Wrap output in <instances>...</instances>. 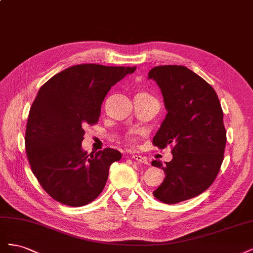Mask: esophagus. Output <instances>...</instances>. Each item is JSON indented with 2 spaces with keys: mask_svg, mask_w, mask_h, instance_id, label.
<instances>
[{
  "mask_svg": "<svg viewBox=\"0 0 253 253\" xmlns=\"http://www.w3.org/2000/svg\"><path fill=\"white\" fill-rule=\"evenodd\" d=\"M134 160H137V162H139L141 164H144V165H149V162H148V158H145L143 156H140V155H132L131 156Z\"/></svg>",
  "mask_w": 253,
  "mask_h": 253,
  "instance_id": "34e87169",
  "label": "esophagus"
}]
</instances>
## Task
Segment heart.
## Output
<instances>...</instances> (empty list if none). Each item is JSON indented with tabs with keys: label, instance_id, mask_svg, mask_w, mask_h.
I'll return each instance as SVG.
<instances>
[{
	"label": "heart",
	"instance_id": "obj_1",
	"mask_svg": "<svg viewBox=\"0 0 253 253\" xmlns=\"http://www.w3.org/2000/svg\"><path fill=\"white\" fill-rule=\"evenodd\" d=\"M138 96H151V95H150L149 93H147V91H139V93L136 95V97H138ZM137 134H138V132H136V131L129 132V133L126 135V140H127L128 142L134 143V142L136 141Z\"/></svg>",
	"mask_w": 253,
	"mask_h": 253
}]
</instances>
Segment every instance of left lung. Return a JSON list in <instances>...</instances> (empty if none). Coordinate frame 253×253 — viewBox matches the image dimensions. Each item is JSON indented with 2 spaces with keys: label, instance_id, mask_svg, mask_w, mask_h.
Listing matches in <instances>:
<instances>
[{
  "label": "left lung",
  "instance_id": "8db88e82",
  "mask_svg": "<svg viewBox=\"0 0 253 253\" xmlns=\"http://www.w3.org/2000/svg\"><path fill=\"white\" fill-rule=\"evenodd\" d=\"M149 79L162 89L168 111L153 144L171 145L173 154L166 165L152 162L166 174L153 195L173 205L200 195L215 180L227 139L224 115L214 88L186 66L153 67Z\"/></svg>",
  "mask_w": 253,
  "mask_h": 253
}]
</instances>
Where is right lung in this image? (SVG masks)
<instances>
[{
    "label": "right lung",
    "instance_id": "right-lung-1",
    "mask_svg": "<svg viewBox=\"0 0 253 253\" xmlns=\"http://www.w3.org/2000/svg\"><path fill=\"white\" fill-rule=\"evenodd\" d=\"M135 70L136 66L74 65L38 91L26 125V155L38 181L55 201L81 207L102 192L110 166L120 160L121 153L105 148L87 154L81 148L83 127L97 124L111 87Z\"/></svg>",
    "mask_w": 253,
    "mask_h": 253
}]
</instances>
